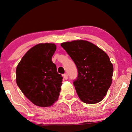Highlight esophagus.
I'll list each match as a JSON object with an SVG mask.
<instances>
[{
  "instance_id": "esophagus-1",
  "label": "esophagus",
  "mask_w": 132,
  "mask_h": 132,
  "mask_svg": "<svg viewBox=\"0 0 132 132\" xmlns=\"http://www.w3.org/2000/svg\"><path fill=\"white\" fill-rule=\"evenodd\" d=\"M63 76L64 77V79H65V80H67V79H68V74H67V73H65V74H64L63 75Z\"/></svg>"
}]
</instances>
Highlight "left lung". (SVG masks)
<instances>
[{
    "mask_svg": "<svg viewBox=\"0 0 132 132\" xmlns=\"http://www.w3.org/2000/svg\"><path fill=\"white\" fill-rule=\"evenodd\" d=\"M61 46L77 67L73 84L80 99L86 104L102 101L112 81L113 68L108 55L84 40L63 42Z\"/></svg>",
    "mask_w": 132,
    "mask_h": 132,
    "instance_id": "8db88e82",
    "label": "left lung"
}]
</instances>
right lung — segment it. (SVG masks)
<instances>
[{
	"instance_id": "1",
	"label": "right lung",
	"mask_w": 132,
	"mask_h": 132,
	"mask_svg": "<svg viewBox=\"0 0 132 132\" xmlns=\"http://www.w3.org/2000/svg\"><path fill=\"white\" fill-rule=\"evenodd\" d=\"M56 46L39 44L22 57L16 68V82L24 95L35 105L47 107L58 99L62 79L52 61Z\"/></svg>"
}]
</instances>
